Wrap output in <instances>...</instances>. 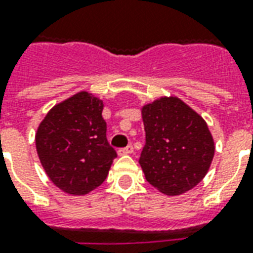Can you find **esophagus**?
Wrapping results in <instances>:
<instances>
[{
	"label": "esophagus",
	"mask_w": 253,
	"mask_h": 253,
	"mask_svg": "<svg viewBox=\"0 0 253 253\" xmlns=\"http://www.w3.org/2000/svg\"><path fill=\"white\" fill-rule=\"evenodd\" d=\"M132 151H134V147H132L131 145H128L127 147L119 149V150H118V154H119V155H127V154H131Z\"/></svg>",
	"instance_id": "obj_1"
}]
</instances>
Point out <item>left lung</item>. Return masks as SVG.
<instances>
[{
  "label": "left lung",
  "instance_id": "obj_1",
  "mask_svg": "<svg viewBox=\"0 0 253 253\" xmlns=\"http://www.w3.org/2000/svg\"><path fill=\"white\" fill-rule=\"evenodd\" d=\"M146 143L139 164L147 182L166 196L193 189L207 175L214 142L207 122L177 96L142 107Z\"/></svg>",
  "mask_w": 253,
  "mask_h": 253
}]
</instances>
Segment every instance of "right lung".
Here are the masks:
<instances>
[{
    "instance_id": "obj_1",
    "label": "right lung",
    "mask_w": 253,
    "mask_h": 253,
    "mask_svg": "<svg viewBox=\"0 0 253 253\" xmlns=\"http://www.w3.org/2000/svg\"><path fill=\"white\" fill-rule=\"evenodd\" d=\"M103 107V100L82 91L56 104L37 128L41 165L65 193L84 196L107 178L117 151L106 136Z\"/></svg>"
}]
</instances>
